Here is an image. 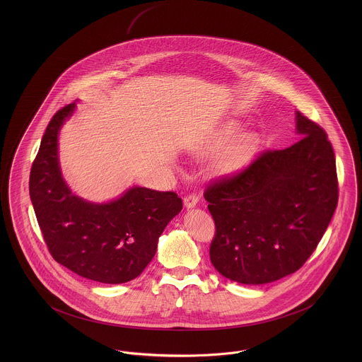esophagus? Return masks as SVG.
I'll return each mask as SVG.
<instances>
[{"instance_id": "esophagus-1", "label": "esophagus", "mask_w": 362, "mask_h": 362, "mask_svg": "<svg viewBox=\"0 0 362 362\" xmlns=\"http://www.w3.org/2000/svg\"><path fill=\"white\" fill-rule=\"evenodd\" d=\"M183 204H185V207H186V209H191V207H194L197 204H198V197H197V195H194V194L187 195V197H185Z\"/></svg>"}]
</instances>
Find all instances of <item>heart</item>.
<instances>
[{"label":"heart","instance_id":"b5f03b06","mask_svg":"<svg viewBox=\"0 0 362 362\" xmlns=\"http://www.w3.org/2000/svg\"><path fill=\"white\" fill-rule=\"evenodd\" d=\"M260 136L254 130H243L239 121H226L220 124L199 148V155L218 152L210 164L216 176H232L243 171L257 156Z\"/></svg>","mask_w":362,"mask_h":362}]
</instances>
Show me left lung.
Masks as SVG:
<instances>
[{"instance_id": "1", "label": "left lung", "mask_w": 362, "mask_h": 362, "mask_svg": "<svg viewBox=\"0 0 362 362\" xmlns=\"http://www.w3.org/2000/svg\"><path fill=\"white\" fill-rule=\"evenodd\" d=\"M300 139L266 152L243 173L207 187L216 223L210 260L244 285L297 272L322 240L338 204L335 156L322 127L296 111Z\"/></svg>"}]
</instances>
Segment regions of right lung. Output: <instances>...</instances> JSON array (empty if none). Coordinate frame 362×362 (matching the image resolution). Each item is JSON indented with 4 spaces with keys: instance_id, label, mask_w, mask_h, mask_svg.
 Wrapping results in <instances>:
<instances>
[{
    "instance_id": "add662e5",
    "label": "right lung",
    "mask_w": 362,
    "mask_h": 362,
    "mask_svg": "<svg viewBox=\"0 0 362 362\" xmlns=\"http://www.w3.org/2000/svg\"><path fill=\"white\" fill-rule=\"evenodd\" d=\"M77 103L59 110L42 138L30 176V197L49 251L73 273L103 284L137 278L155 257L158 238L182 210L171 191L133 186L115 199L92 202L64 179L59 133Z\"/></svg>"
}]
</instances>
